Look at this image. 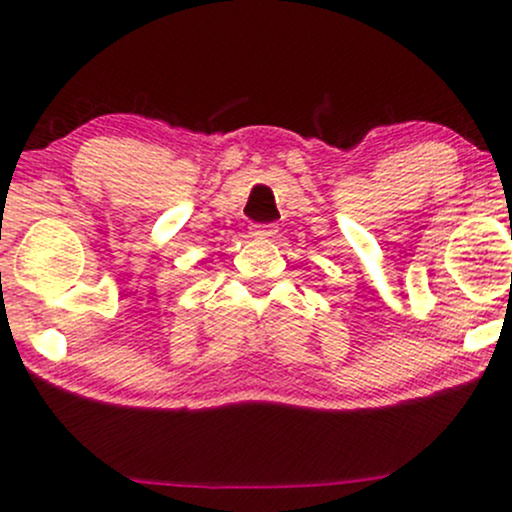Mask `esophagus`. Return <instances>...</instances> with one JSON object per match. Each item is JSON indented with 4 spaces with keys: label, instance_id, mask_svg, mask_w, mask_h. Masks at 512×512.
<instances>
[{
    "label": "esophagus",
    "instance_id": "34e87169",
    "mask_svg": "<svg viewBox=\"0 0 512 512\" xmlns=\"http://www.w3.org/2000/svg\"><path fill=\"white\" fill-rule=\"evenodd\" d=\"M276 233H279V228L274 226V223H262V226H255L252 228V236H257V238H274Z\"/></svg>",
    "mask_w": 512,
    "mask_h": 512
}]
</instances>
